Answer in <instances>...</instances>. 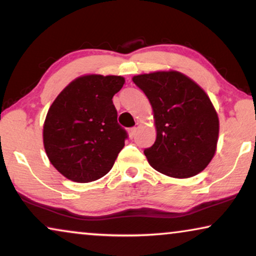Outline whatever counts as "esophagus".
<instances>
[{"mask_svg": "<svg viewBox=\"0 0 256 256\" xmlns=\"http://www.w3.org/2000/svg\"><path fill=\"white\" fill-rule=\"evenodd\" d=\"M136 130H138V128H136V127L129 128V130H128L129 138H135V135H136Z\"/></svg>", "mask_w": 256, "mask_h": 256, "instance_id": "obj_1", "label": "esophagus"}]
</instances>
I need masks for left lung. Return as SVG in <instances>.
<instances>
[{
    "label": "left lung",
    "instance_id": "obj_1",
    "mask_svg": "<svg viewBox=\"0 0 256 256\" xmlns=\"http://www.w3.org/2000/svg\"><path fill=\"white\" fill-rule=\"evenodd\" d=\"M148 98L154 113L156 141L144 150L150 166L174 178L202 172L216 150L219 118L205 90L178 71H157L132 76Z\"/></svg>",
    "mask_w": 256,
    "mask_h": 256
}]
</instances>
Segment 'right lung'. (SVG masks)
Returning a JSON list of instances; mask_svg holds the SVG:
<instances>
[{
    "label": "right lung",
    "mask_w": 256,
    "mask_h": 256,
    "mask_svg": "<svg viewBox=\"0 0 256 256\" xmlns=\"http://www.w3.org/2000/svg\"><path fill=\"white\" fill-rule=\"evenodd\" d=\"M124 84L121 76H78L48 108L44 149L52 166L68 180L90 183L113 168L127 138L112 100Z\"/></svg>",
    "instance_id": "right-lung-1"
}]
</instances>
